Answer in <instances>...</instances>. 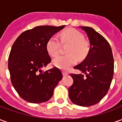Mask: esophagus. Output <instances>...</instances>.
Here are the masks:
<instances>
[{
	"label": "esophagus",
	"instance_id": "34e87169",
	"mask_svg": "<svg viewBox=\"0 0 122 122\" xmlns=\"http://www.w3.org/2000/svg\"><path fill=\"white\" fill-rule=\"evenodd\" d=\"M62 72H63V76H66V75L68 74V72L66 71H63Z\"/></svg>",
	"mask_w": 122,
	"mask_h": 122
}]
</instances>
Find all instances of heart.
Here are the masks:
<instances>
[{"instance_id": "heart-1", "label": "heart", "mask_w": 122, "mask_h": 122, "mask_svg": "<svg viewBox=\"0 0 122 122\" xmlns=\"http://www.w3.org/2000/svg\"><path fill=\"white\" fill-rule=\"evenodd\" d=\"M61 42L71 44L67 52L70 54L59 56L53 59V65L59 69L66 70L76 63L77 57L84 58L90 50V44L84 40V36L76 29H68L59 35ZM61 42L57 36H51L46 43V50L51 57L57 56L61 48Z\"/></svg>"}]
</instances>
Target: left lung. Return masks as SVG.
I'll list each match as a JSON object with an SVG mask.
<instances>
[{
  "label": "left lung",
  "mask_w": 122,
  "mask_h": 122,
  "mask_svg": "<svg viewBox=\"0 0 122 122\" xmlns=\"http://www.w3.org/2000/svg\"><path fill=\"white\" fill-rule=\"evenodd\" d=\"M86 32L90 48L86 57L74 69L84 74H71L73 84L69 96L75 105L90 107L99 102L107 93L114 74V58L107 40L92 27H80Z\"/></svg>",
  "instance_id": "obj_1"
}]
</instances>
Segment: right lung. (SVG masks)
Returning a JSON list of instances; mask_svg holds the SVG:
<instances>
[{
  "label": "right lung",
  "mask_w": 122,
  "mask_h": 122,
  "mask_svg": "<svg viewBox=\"0 0 122 122\" xmlns=\"http://www.w3.org/2000/svg\"><path fill=\"white\" fill-rule=\"evenodd\" d=\"M65 27L38 26L22 32L12 46L8 57L10 79L15 91L26 101H48L62 79L63 75L58 68L46 71L42 69L51 62L46 43Z\"/></svg>",
  "instance_id": "1"
}]
</instances>
